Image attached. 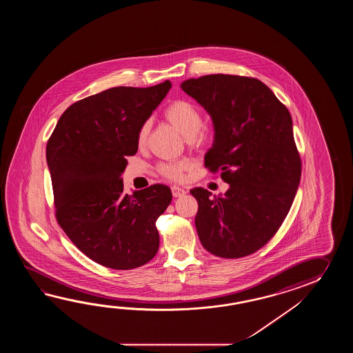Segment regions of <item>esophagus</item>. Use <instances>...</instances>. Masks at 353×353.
Masks as SVG:
<instances>
[{
    "instance_id": "obj_1",
    "label": "esophagus",
    "mask_w": 353,
    "mask_h": 353,
    "mask_svg": "<svg viewBox=\"0 0 353 353\" xmlns=\"http://www.w3.org/2000/svg\"><path fill=\"white\" fill-rule=\"evenodd\" d=\"M172 193H173L175 198H179V196H183V195L185 194V190L183 188L174 185V187H172Z\"/></svg>"
}]
</instances>
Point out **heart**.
I'll return each instance as SVG.
<instances>
[{
  "label": "heart",
  "mask_w": 353,
  "mask_h": 353,
  "mask_svg": "<svg viewBox=\"0 0 353 353\" xmlns=\"http://www.w3.org/2000/svg\"><path fill=\"white\" fill-rule=\"evenodd\" d=\"M165 119L169 123L176 128L185 139H193L196 143H207L210 140V131L202 126V114L199 110L187 101H175L168 105ZM150 131V123L145 122L137 134V145L141 148L146 141ZM189 164L185 161L169 163L160 166V173L169 179L179 180L187 172Z\"/></svg>",
  "instance_id": "obj_1"
}]
</instances>
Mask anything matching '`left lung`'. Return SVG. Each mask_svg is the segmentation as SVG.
<instances>
[{
	"mask_svg": "<svg viewBox=\"0 0 353 353\" xmlns=\"http://www.w3.org/2000/svg\"><path fill=\"white\" fill-rule=\"evenodd\" d=\"M180 87L210 114L214 140L204 164L213 173L221 170L230 185L223 195L190 190L198 202L199 240L218 257L251 255L276 233L299 187L292 116L256 78L204 75Z\"/></svg>",
	"mask_w": 353,
	"mask_h": 353,
	"instance_id": "left-lung-1",
	"label": "left lung"
}]
</instances>
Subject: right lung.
<instances>
[{
  "instance_id": "right-lung-1",
  "label": "right lung",
  "mask_w": 353,
  "mask_h": 353,
  "mask_svg": "<svg viewBox=\"0 0 353 353\" xmlns=\"http://www.w3.org/2000/svg\"><path fill=\"white\" fill-rule=\"evenodd\" d=\"M172 88L114 87L83 98L60 116L46 145L57 219L90 260L130 270L159 250L155 222L172 202L170 188L154 184L123 193L121 175L137 152V134Z\"/></svg>"
}]
</instances>
